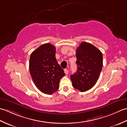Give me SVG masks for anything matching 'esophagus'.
Listing matches in <instances>:
<instances>
[{"label":"esophagus","instance_id":"esophagus-1","mask_svg":"<svg viewBox=\"0 0 127 127\" xmlns=\"http://www.w3.org/2000/svg\"><path fill=\"white\" fill-rule=\"evenodd\" d=\"M64 72H65V74H68L69 73V71L68 69H64Z\"/></svg>","mask_w":127,"mask_h":127}]
</instances>
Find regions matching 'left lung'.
<instances>
[{
	"instance_id": "obj_1",
	"label": "left lung",
	"mask_w": 127,
	"mask_h": 127,
	"mask_svg": "<svg viewBox=\"0 0 127 127\" xmlns=\"http://www.w3.org/2000/svg\"><path fill=\"white\" fill-rule=\"evenodd\" d=\"M77 70L71 75L73 87L81 92L92 88L99 79L102 67L101 51L90 43L82 42L76 52Z\"/></svg>"
}]
</instances>
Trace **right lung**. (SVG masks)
<instances>
[{"mask_svg": "<svg viewBox=\"0 0 127 127\" xmlns=\"http://www.w3.org/2000/svg\"><path fill=\"white\" fill-rule=\"evenodd\" d=\"M55 55L56 47L47 43L34 51L29 59V70L34 84L47 94H52L58 90L60 80L65 75Z\"/></svg>", "mask_w": 127, "mask_h": 127, "instance_id": "obj_1", "label": "right lung"}]
</instances>
